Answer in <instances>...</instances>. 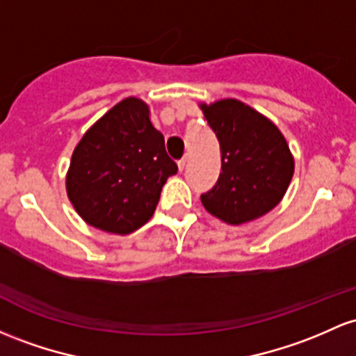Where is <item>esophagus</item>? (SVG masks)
Here are the masks:
<instances>
[{
  "label": "esophagus",
  "instance_id": "1",
  "mask_svg": "<svg viewBox=\"0 0 356 356\" xmlns=\"http://www.w3.org/2000/svg\"><path fill=\"white\" fill-rule=\"evenodd\" d=\"M177 165H179V170H184L186 169V159H182V160H179L177 162Z\"/></svg>",
  "mask_w": 356,
  "mask_h": 356
}]
</instances>
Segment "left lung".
I'll list each match as a JSON object with an SVG mask.
<instances>
[{
	"instance_id": "obj_1",
	"label": "left lung",
	"mask_w": 356,
	"mask_h": 356,
	"mask_svg": "<svg viewBox=\"0 0 356 356\" xmlns=\"http://www.w3.org/2000/svg\"><path fill=\"white\" fill-rule=\"evenodd\" d=\"M221 148V174L201 202L213 216L241 225L264 216L286 194L294 159L279 128L236 99L201 106Z\"/></svg>"
}]
</instances>
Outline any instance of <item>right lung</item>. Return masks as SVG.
Wrapping results in <instances>:
<instances>
[{"mask_svg":"<svg viewBox=\"0 0 356 356\" xmlns=\"http://www.w3.org/2000/svg\"><path fill=\"white\" fill-rule=\"evenodd\" d=\"M177 163L142 99L127 97L97 120L77 143L67 194L79 216L108 233L128 235L150 220Z\"/></svg>","mask_w":356,"mask_h":356,"instance_id":"obj_1","label":"right lung"}]
</instances>
